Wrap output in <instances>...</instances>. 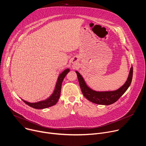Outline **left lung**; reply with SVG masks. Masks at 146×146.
<instances>
[{"mask_svg": "<svg viewBox=\"0 0 146 146\" xmlns=\"http://www.w3.org/2000/svg\"><path fill=\"white\" fill-rule=\"evenodd\" d=\"M80 86L84 96L89 101L99 105H109L116 102L123 95L131 84L133 77V67L130 70L127 81L125 84L116 91H96L88 86L82 75L78 71H75Z\"/></svg>", "mask_w": 146, "mask_h": 146, "instance_id": "obj_1", "label": "left lung"}]
</instances>
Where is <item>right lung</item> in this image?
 <instances>
[{"label": "right lung", "mask_w": 146, "mask_h": 146, "mask_svg": "<svg viewBox=\"0 0 146 146\" xmlns=\"http://www.w3.org/2000/svg\"><path fill=\"white\" fill-rule=\"evenodd\" d=\"M69 72H70V69L67 68L60 74V75L58 77L57 83H56L54 91L52 94L48 98L46 99V100H41V101H39L38 102H35V103H30L26 101V100L23 99H22L23 100V101L29 106L33 108L37 109H45V108L51 107L53 105H55L57 103L60 96L61 85H62V82L64 80V78Z\"/></svg>", "instance_id": "obj_1"}]
</instances>
